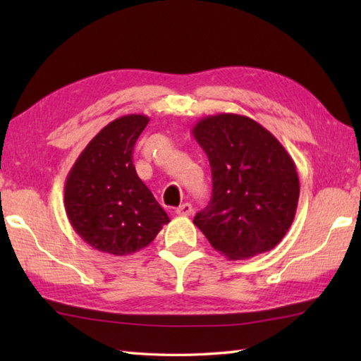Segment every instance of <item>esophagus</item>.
Wrapping results in <instances>:
<instances>
[{"label":"esophagus","mask_w":361,"mask_h":361,"mask_svg":"<svg viewBox=\"0 0 361 361\" xmlns=\"http://www.w3.org/2000/svg\"><path fill=\"white\" fill-rule=\"evenodd\" d=\"M192 204L190 203H185V204H181L180 208H176V214H178V216H181V217H186V216H190V214H192Z\"/></svg>","instance_id":"esophagus-1"}]
</instances>
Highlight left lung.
<instances>
[{
    "label": "left lung",
    "mask_w": 361,
    "mask_h": 361,
    "mask_svg": "<svg viewBox=\"0 0 361 361\" xmlns=\"http://www.w3.org/2000/svg\"><path fill=\"white\" fill-rule=\"evenodd\" d=\"M192 136L212 172V198L194 224L229 260L273 250L293 224L299 178L286 147L259 122L235 113L202 118Z\"/></svg>",
    "instance_id": "8db88e82"
}]
</instances>
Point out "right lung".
Masks as SVG:
<instances>
[{
  "label": "right lung",
  "instance_id": "1",
  "mask_svg": "<svg viewBox=\"0 0 361 361\" xmlns=\"http://www.w3.org/2000/svg\"><path fill=\"white\" fill-rule=\"evenodd\" d=\"M145 114H126L105 126L82 150L65 181V211L90 247L127 256L147 247L171 219L137 176L135 142Z\"/></svg>",
  "mask_w": 361,
  "mask_h": 361
}]
</instances>
